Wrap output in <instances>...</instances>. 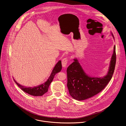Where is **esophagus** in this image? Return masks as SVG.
Masks as SVG:
<instances>
[{
	"label": "esophagus",
	"instance_id": "34e87169",
	"mask_svg": "<svg viewBox=\"0 0 126 126\" xmlns=\"http://www.w3.org/2000/svg\"><path fill=\"white\" fill-rule=\"evenodd\" d=\"M68 62V58L66 57V58H63L62 60V65L63 67L66 68Z\"/></svg>",
	"mask_w": 126,
	"mask_h": 126
}]
</instances>
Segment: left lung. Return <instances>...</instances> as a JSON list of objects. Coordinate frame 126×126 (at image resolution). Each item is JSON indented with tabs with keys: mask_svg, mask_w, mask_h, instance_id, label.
<instances>
[{
	"mask_svg": "<svg viewBox=\"0 0 126 126\" xmlns=\"http://www.w3.org/2000/svg\"><path fill=\"white\" fill-rule=\"evenodd\" d=\"M116 57L114 46L108 73L102 78L87 76L78 60L74 59L75 61L67 69V87L72 97L77 100H84L101 92L112 78L115 69Z\"/></svg>",
	"mask_w": 126,
	"mask_h": 126,
	"instance_id": "8db88e82",
	"label": "left lung"
}]
</instances>
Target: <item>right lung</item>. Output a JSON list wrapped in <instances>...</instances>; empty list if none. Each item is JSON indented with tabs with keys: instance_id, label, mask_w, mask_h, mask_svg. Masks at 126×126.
I'll return each mask as SVG.
<instances>
[{
	"instance_id": "obj_1",
	"label": "right lung",
	"mask_w": 126,
	"mask_h": 126,
	"mask_svg": "<svg viewBox=\"0 0 126 126\" xmlns=\"http://www.w3.org/2000/svg\"><path fill=\"white\" fill-rule=\"evenodd\" d=\"M62 69V64H61V61L59 60L58 63L55 65L54 66L52 73L50 75V76L49 77V79L47 80L46 82H45L44 83L38 86L37 87H34L32 88L31 87H26L23 86H22L20 85L19 84L17 83L15 79L14 81L16 82V83L17 84V85L24 92L26 93L32 95L33 96H42L44 94L47 93L49 87L50 85L51 82H52L54 76L58 72H60Z\"/></svg>"
}]
</instances>
